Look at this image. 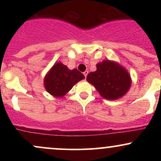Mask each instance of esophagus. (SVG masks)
<instances>
[{
    "mask_svg": "<svg viewBox=\"0 0 161 161\" xmlns=\"http://www.w3.org/2000/svg\"><path fill=\"white\" fill-rule=\"evenodd\" d=\"M88 71H85L84 72V75H85V77H86H86H87V75H88Z\"/></svg>",
    "mask_w": 161,
    "mask_h": 161,
    "instance_id": "esophagus-1",
    "label": "esophagus"
}]
</instances>
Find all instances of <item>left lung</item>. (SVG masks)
I'll list each match as a JSON object with an SVG mask.
<instances>
[{
    "label": "left lung",
    "instance_id": "left-lung-1",
    "mask_svg": "<svg viewBox=\"0 0 161 161\" xmlns=\"http://www.w3.org/2000/svg\"><path fill=\"white\" fill-rule=\"evenodd\" d=\"M96 67L97 70L88 73L86 79L95 87L101 97L116 100L127 93L132 80L124 67L109 60L98 63Z\"/></svg>",
    "mask_w": 161,
    "mask_h": 161
}]
</instances>
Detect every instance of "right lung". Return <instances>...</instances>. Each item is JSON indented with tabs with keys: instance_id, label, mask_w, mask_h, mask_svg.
Here are the masks:
<instances>
[{
	"instance_id": "obj_1",
	"label": "right lung",
	"mask_w": 161,
	"mask_h": 161,
	"mask_svg": "<svg viewBox=\"0 0 161 161\" xmlns=\"http://www.w3.org/2000/svg\"><path fill=\"white\" fill-rule=\"evenodd\" d=\"M85 79V75L78 69L70 70L58 62L52 66L45 75L44 85L48 93L57 97H61L79 81Z\"/></svg>"
}]
</instances>
